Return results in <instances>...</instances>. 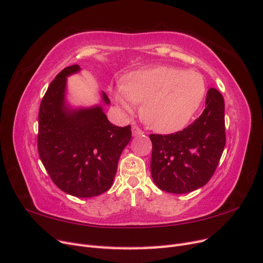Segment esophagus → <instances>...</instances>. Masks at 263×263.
I'll return each instance as SVG.
<instances>
[{
  "instance_id": "obj_1",
  "label": "esophagus",
  "mask_w": 263,
  "mask_h": 263,
  "mask_svg": "<svg viewBox=\"0 0 263 263\" xmlns=\"http://www.w3.org/2000/svg\"><path fill=\"white\" fill-rule=\"evenodd\" d=\"M143 133V131H142V129L141 128H139L138 125H133L132 126V134L134 135H140V134H142Z\"/></svg>"
}]
</instances>
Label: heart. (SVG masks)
I'll return each mask as SVG.
<instances>
[{
  "instance_id": "1",
  "label": "heart",
  "mask_w": 263,
  "mask_h": 263,
  "mask_svg": "<svg viewBox=\"0 0 263 263\" xmlns=\"http://www.w3.org/2000/svg\"><path fill=\"white\" fill-rule=\"evenodd\" d=\"M205 91V81L200 73L157 66L124 76L116 99L126 110L131 109V103H142L144 122L157 132L171 133L189 122Z\"/></svg>"
}]
</instances>
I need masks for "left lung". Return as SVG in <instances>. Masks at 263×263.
<instances>
[{
  "instance_id": "obj_1",
  "label": "left lung",
  "mask_w": 263,
  "mask_h": 263,
  "mask_svg": "<svg viewBox=\"0 0 263 263\" xmlns=\"http://www.w3.org/2000/svg\"><path fill=\"white\" fill-rule=\"evenodd\" d=\"M205 105L202 115L183 130L149 134L151 174L160 190L188 193L203 187L214 175L226 143L221 92L210 88Z\"/></svg>"
}]
</instances>
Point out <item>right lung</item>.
Returning <instances> with one entry per match:
<instances>
[{"label":"right lung","mask_w":263,"mask_h":263,"mask_svg":"<svg viewBox=\"0 0 263 263\" xmlns=\"http://www.w3.org/2000/svg\"><path fill=\"white\" fill-rule=\"evenodd\" d=\"M80 66H67L50 83L38 117V153L59 189L78 198L96 197L110 189L118 160L131 140V125L110 123L100 107L67 110L66 76ZM109 104L108 96L103 94Z\"/></svg>","instance_id":"1"}]
</instances>
